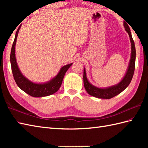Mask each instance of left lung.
<instances>
[{
    "label": "left lung",
    "instance_id": "left-lung-1",
    "mask_svg": "<svg viewBox=\"0 0 148 148\" xmlns=\"http://www.w3.org/2000/svg\"><path fill=\"white\" fill-rule=\"evenodd\" d=\"M123 26L126 32L128 33L130 37L131 42V55L129 61V64L128 65V68L125 74L120 82L115 85L111 86L105 88H99L94 86L88 81L86 76V69L84 67L83 72V82L84 88H85L87 93L90 95L95 97L96 98L103 99H109L112 97L116 96L118 94L121 93L123 91L125 90L129 85L132 79L134 76V72L135 70V64H136V47H135V43L132 37V34L130 32V27H128V24L126 22H123Z\"/></svg>",
    "mask_w": 148,
    "mask_h": 148
}]
</instances>
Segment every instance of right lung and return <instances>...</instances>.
Listing matches in <instances>:
<instances>
[{
    "label": "right lung",
    "mask_w": 148,
    "mask_h": 148,
    "mask_svg": "<svg viewBox=\"0 0 148 148\" xmlns=\"http://www.w3.org/2000/svg\"><path fill=\"white\" fill-rule=\"evenodd\" d=\"M21 26L19 27L15 34L14 42L12 43L10 55V62L12 72L14 79L18 86L26 93L34 97H42L51 95L59 90L62 83L65 72L72 65V63L65 65L61 67L58 74L48 81L45 83H34L31 81L21 73L16 62L15 55V46L19 30Z\"/></svg>",
    "instance_id": "1"
}]
</instances>
